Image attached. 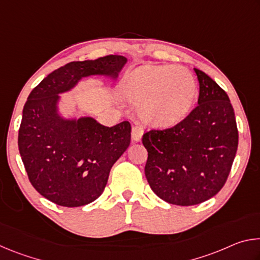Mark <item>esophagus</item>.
<instances>
[{
  "label": "esophagus",
  "instance_id": "esophagus-1",
  "mask_svg": "<svg viewBox=\"0 0 260 260\" xmlns=\"http://www.w3.org/2000/svg\"><path fill=\"white\" fill-rule=\"evenodd\" d=\"M143 135V127L141 126L140 124H135L133 127H132V139H133V141H138L141 140V138H142Z\"/></svg>",
  "mask_w": 260,
  "mask_h": 260
}]
</instances>
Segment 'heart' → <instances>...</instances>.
Wrapping results in <instances>:
<instances>
[{"mask_svg":"<svg viewBox=\"0 0 260 260\" xmlns=\"http://www.w3.org/2000/svg\"><path fill=\"white\" fill-rule=\"evenodd\" d=\"M124 94L140 104V117L147 124L171 127L190 111L197 83L192 73L182 67L147 65L126 78Z\"/></svg>","mask_w":260,"mask_h":260,"instance_id":"obj_1","label":"heart"}]
</instances>
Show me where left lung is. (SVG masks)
Masks as SVG:
<instances>
[{"label": "left lung", "mask_w": 260, "mask_h": 260, "mask_svg": "<svg viewBox=\"0 0 260 260\" xmlns=\"http://www.w3.org/2000/svg\"><path fill=\"white\" fill-rule=\"evenodd\" d=\"M199 105L171 128L143 134L144 173L152 191L170 204L189 206L210 200L230 175L239 144L234 109L213 79L193 69Z\"/></svg>", "instance_id": "8db88e82"}]
</instances>
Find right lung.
<instances>
[{
  "label": "right lung",
  "mask_w": 260,
  "mask_h": 260,
  "mask_svg": "<svg viewBox=\"0 0 260 260\" xmlns=\"http://www.w3.org/2000/svg\"><path fill=\"white\" fill-rule=\"evenodd\" d=\"M127 58L109 55L71 61L43 79L23 109L18 148L29 182L43 197L67 208L89 204L102 195L109 173L131 143V124L112 127L94 118L64 119L59 95L89 76L118 77Z\"/></svg>",
  "instance_id": "add662e5"
}]
</instances>
